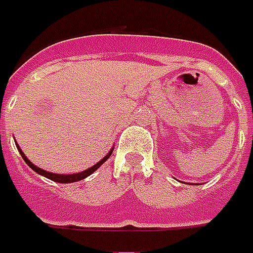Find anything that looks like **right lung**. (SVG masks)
Instances as JSON below:
<instances>
[{
  "mask_svg": "<svg viewBox=\"0 0 253 253\" xmlns=\"http://www.w3.org/2000/svg\"><path fill=\"white\" fill-rule=\"evenodd\" d=\"M16 147H18L19 149V152H20V155H22V158H23V161H25L30 168H32L36 173H39V174H41V176H44V177H47V178H49V180H52V181H56V183H62V184H66V183H75V181H80V180H84L85 177H88L90 174H92L95 170L102 165V163L111 156V154H112V151L113 148L108 152V155L104 156L99 162H97L94 166H91L90 169H87V170H83V171H80V173H75V174H58V173H51V171H47V170H42L40 169V168H37L36 165H33L27 158H26V155L22 152V149H20V147H19L18 144H16Z\"/></svg>",
  "mask_w": 253,
  "mask_h": 253,
  "instance_id": "obj_1",
  "label": "right lung"
}]
</instances>
